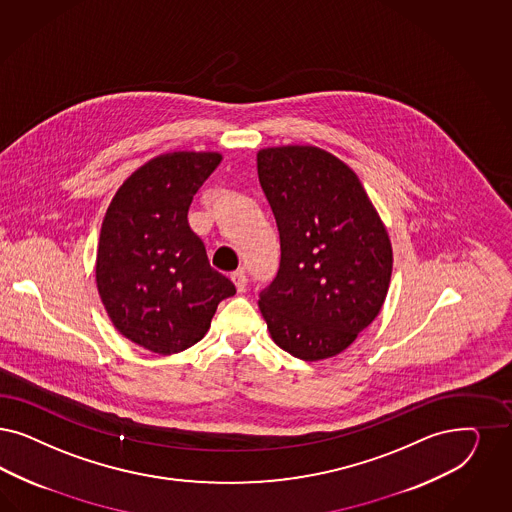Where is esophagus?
Returning <instances> with one entry per match:
<instances>
[{
  "mask_svg": "<svg viewBox=\"0 0 512 512\" xmlns=\"http://www.w3.org/2000/svg\"><path fill=\"white\" fill-rule=\"evenodd\" d=\"M230 280L234 282L236 285V289H238V293H244L247 287V276L244 270H238V272H234L232 276H230Z\"/></svg>",
  "mask_w": 512,
  "mask_h": 512,
  "instance_id": "34e87169",
  "label": "esophagus"
}]
</instances>
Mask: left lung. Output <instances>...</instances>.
Returning <instances> with one entry per match:
<instances>
[{"mask_svg":"<svg viewBox=\"0 0 512 512\" xmlns=\"http://www.w3.org/2000/svg\"><path fill=\"white\" fill-rule=\"evenodd\" d=\"M257 172L280 230V268L259 293L272 340L293 357L344 352L380 314L388 232L352 168L312 145L268 147Z\"/></svg>","mask_w":512,"mask_h":512,"instance_id":"8db88e82","label":"left lung"}]
</instances>
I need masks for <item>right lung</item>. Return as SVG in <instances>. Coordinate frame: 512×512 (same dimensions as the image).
<instances>
[{
	"label": "right lung",
	"mask_w": 512,
	"mask_h": 512,
	"mask_svg": "<svg viewBox=\"0 0 512 512\" xmlns=\"http://www.w3.org/2000/svg\"><path fill=\"white\" fill-rule=\"evenodd\" d=\"M219 153L177 151L149 160L107 208L96 283L121 335L149 352H183L208 333L217 304L236 293L213 270L189 227V206Z\"/></svg>",
	"instance_id": "add662e5"
}]
</instances>
